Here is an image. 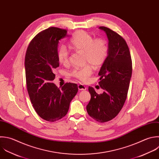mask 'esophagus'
Here are the masks:
<instances>
[{
    "label": "esophagus",
    "mask_w": 159,
    "mask_h": 159,
    "mask_svg": "<svg viewBox=\"0 0 159 159\" xmlns=\"http://www.w3.org/2000/svg\"><path fill=\"white\" fill-rule=\"evenodd\" d=\"M78 89L79 90H86V87L82 84H80L78 85Z\"/></svg>",
    "instance_id": "34e87169"
}]
</instances>
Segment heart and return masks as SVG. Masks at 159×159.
I'll return each mask as SVG.
<instances>
[{"mask_svg": "<svg viewBox=\"0 0 159 159\" xmlns=\"http://www.w3.org/2000/svg\"><path fill=\"white\" fill-rule=\"evenodd\" d=\"M70 45L75 50L83 52L85 63H89L83 68H75L70 73L71 76L85 83L92 75L91 65L94 67H99L105 62L109 50L107 42L103 38L94 39L90 34L83 30H78L71 39ZM57 58L61 65H67L69 63L70 53L66 47L63 45L59 48Z\"/></svg>", "mask_w": 159, "mask_h": 159, "instance_id": "b5f03b06", "label": "heart"}]
</instances>
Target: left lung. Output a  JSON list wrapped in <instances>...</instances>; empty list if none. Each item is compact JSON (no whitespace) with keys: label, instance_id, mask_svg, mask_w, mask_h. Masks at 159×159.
Here are the masks:
<instances>
[{"label":"left lung","instance_id":"8db88e82","mask_svg":"<svg viewBox=\"0 0 159 159\" xmlns=\"http://www.w3.org/2000/svg\"><path fill=\"white\" fill-rule=\"evenodd\" d=\"M99 29L106 32L109 40L107 57L98 73L99 84L104 92L98 94L89 86L91 99L86 110L93 119L102 123L114 119L122 108L127 96L132 65L125 40L107 27Z\"/></svg>","mask_w":159,"mask_h":159}]
</instances>
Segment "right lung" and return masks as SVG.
<instances>
[{"mask_svg":"<svg viewBox=\"0 0 159 159\" xmlns=\"http://www.w3.org/2000/svg\"><path fill=\"white\" fill-rule=\"evenodd\" d=\"M68 36L67 30L50 27L38 34L29 43L25 58L26 84L32 106L43 119L55 122L67 114L78 88L66 83L58 88L52 81L59 66L57 58L59 40Z\"/></svg>","mask_w":159,"mask_h":159,"instance_id":"obj_1","label":"right lung"}]
</instances>
